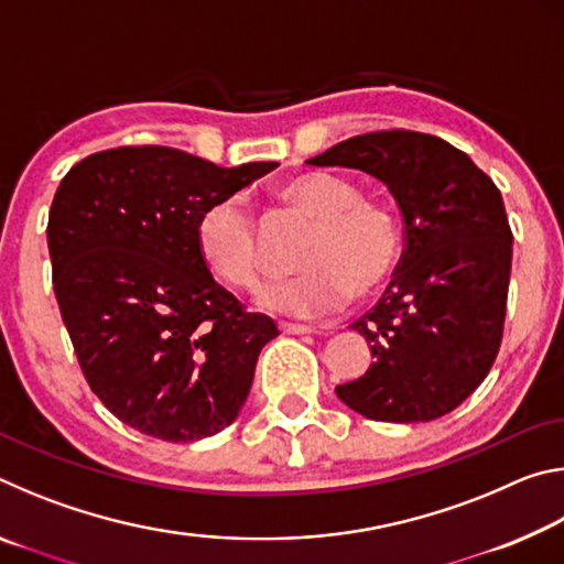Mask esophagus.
<instances>
[{
  "label": "esophagus",
  "instance_id": "1",
  "mask_svg": "<svg viewBox=\"0 0 564 564\" xmlns=\"http://www.w3.org/2000/svg\"><path fill=\"white\" fill-rule=\"evenodd\" d=\"M281 333L285 336H303V333H313L311 326H303V323H281Z\"/></svg>",
  "mask_w": 564,
  "mask_h": 564
}]
</instances>
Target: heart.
<instances>
[{
    "instance_id": "obj_1",
    "label": "heart",
    "mask_w": 564,
    "mask_h": 564,
    "mask_svg": "<svg viewBox=\"0 0 564 564\" xmlns=\"http://www.w3.org/2000/svg\"><path fill=\"white\" fill-rule=\"evenodd\" d=\"M273 198L311 221L293 263L299 273L273 283L259 305L291 318H318L376 293L393 279L405 248L400 214L380 198L360 196L348 178L305 171L281 181ZM196 246L218 281L238 291H256L265 261L253 216L238 198L206 208L196 226Z\"/></svg>"
}]
</instances>
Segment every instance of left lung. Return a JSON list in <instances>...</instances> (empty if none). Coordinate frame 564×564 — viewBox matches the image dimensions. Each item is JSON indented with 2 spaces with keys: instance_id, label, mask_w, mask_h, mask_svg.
Returning <instances> with one entry per match:
<instances>
[{
  "instance_id": "1",
  "label": "left lung",
  "mask_w": 564,
  "mask_h": 564,
  "mask_svg": "<svg viewBox=\"0 0 564 564\" xmlns=\"http://www.w3.org/2000/svg\"><path fill=\"white\" fill-rule=\"evenodd\" d=\"M308 164L383 181L405 224L393 281L350 326L376 360L336 395L383 423L443 417L473 395L500 350L512 231L498 186L460 149L405 129L360 133Z\"/></svg>"
}]
</instances>
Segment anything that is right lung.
<instances>
[{
	"label": "right lung",
	"mask_w": 564,
	"mask_h": 564,
	"mask_svg": "<svg viewBox=\"0 0 564 564\" xmlns=\"http://www.w3.org/2000/svg\"><path fill=\"white\" fill-rule=\"evenodd\" d=\"M275 166L119 147L79 161L56 188L46 243L62 321L89 388L133 431L194 443L241 413L279 328L214 281L196 226Z\"/></svg>",
	"instance_id": "obj_1"
}]
</instances>
